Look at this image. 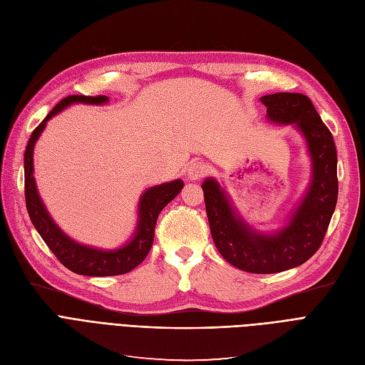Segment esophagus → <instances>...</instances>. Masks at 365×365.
Segmentation results:
<instances>
[{"label": "esophagus", "mask_w": 365, "mask_h": 365, "mask_svg": "<svg viewBox=\"0 0 365 365\" xmlns=\"http://www.w3.org/2000/svg\"><path fill=\"white\" fill-rule=\"evenodd\" d=\"M207 173V167L203 164V162H192V164L187 167V179L190 180H200L201 178H205V174Z\"/></svg>", "instance_id": "esophagus-1"}]
</instances>
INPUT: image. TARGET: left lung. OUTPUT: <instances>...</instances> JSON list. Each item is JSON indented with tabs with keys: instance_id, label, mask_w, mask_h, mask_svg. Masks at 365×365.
Returning <instances> with one entry per match:
<instances>
[{
	"instance_id": "1",
	"label": "left lung",
	"mask_w": 365,
	"mask_h": 365,
	"mask_svg": "<svg viewBox=\"0 0 365 365\" xmlns=\"http://www.w3.org/2000/svg\"><path fill=\"white\" fill-rule=\"evenodd\" d=\"M260 101L271 123L290 125L302 135L312 162L308 187L284 225L274 232L257 230L217 179L207 178L201 187L210 233L222 257L240 271L275 274L305 263L322 245L339 197L336 150L332 133L305 94L275 93Z\"/></svg>"
}]
</instances>
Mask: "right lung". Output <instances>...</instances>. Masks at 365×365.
Here are the masks:
<instances>
[{"label": "right lung", "instance_id": "obj_1", "mask_svg": "<svg viewBox=\"0 0 365 365\" xmlns=\"http://www.w3.org/2000/svg\"><path fill=\"white\" fill-rule=\"evenodd\" d=\"M110 102L106 96H67L45 117L31 133L24 155V173H25V203L30 220L45 240L49 250L56 257L72 272L87 277H114L128 274L137 267L145 257L153 245L155 225L160 210L164 209L173 198L182 191L183 180L175 179L160 185H155L141 194L138 201V218L130 239L118 248L103 250L91 245H84L67 236L58 224L52 220L43 200L40 198L36 179H34V145L40 135L45 130L48 121L60 114L66 108L75 103L86 105H105Z\"/></svg>", "mask_w": 365, "mask_h": 365}]
</instances>
